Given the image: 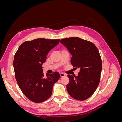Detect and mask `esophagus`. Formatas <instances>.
Returning <instances> with one entry per match:
<instances>
[{"label": "esophagus", "instance_id": "34e87169", "mask_svg": "<svg viewBox=\"0 0 122 122\" xmlns=\"http://www.w3.org/2000/svg\"><path fill=\"white\" fill-rule=\"evenodd\" d=\"M60 76H61V77H64V76H65V74L62 73H60Z\"/></svg>", "mask_w": 122, "mask_h": 122}]
</instances>
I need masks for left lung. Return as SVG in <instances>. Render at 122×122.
Wrapping results in <instances>:
<instances>
[{
	"label": "left lung",
	"instance_id": "1",
	"mask_svg": "<svg viewBox=\"0 0 122 122\" xmlns=\"http://www.w3.org/2000/svg\"><path fill=\"white\" fill-rule=\"evenodd\" d=\"M60 42L72 54L73 67L80 69L77 76L67 75V91L74 99L85 100L94 93L100 82L102 61L99 50L93 43L78 37L63 39Z\"/></svg>",
	"mask_w": 122,
	"mask_h": 122
}]
</instances>
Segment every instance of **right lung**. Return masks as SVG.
<instances>
[{"label":"right lung","mask_w":122,"mask_h":122,"mask_svg":"<svg viewBox=\"0 0 122 122\" xmlns=\"http://www.w3.org/2000/svg\"><path fill=\"white\" fill-rule=\"evenodd\" d=\"M60 40L39 38L27 41L15 54L13 66L17 83L24 95L32 102L41 103L49 98L54 84L60 78L57 72L44 76L42 69L47 55Z\"/></svg>","instance_id":"obj_1"}]
</instances>
